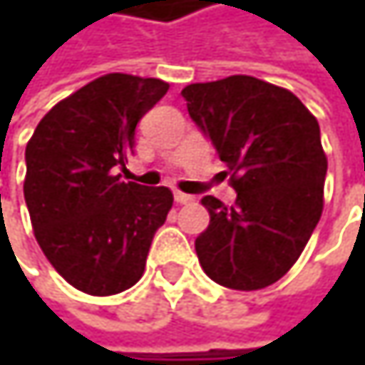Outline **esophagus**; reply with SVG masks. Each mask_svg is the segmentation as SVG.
<instances>
[{
    "label": "esophagus",
    "instance_id": "34e87169",
    "mask_svg": "<svg viewBox=\"0 0 365 365\" xmlns=\"http://www.w3.org/2000/svg\"><path fill=\"white\" fill-rule=\"evenodd\" d=\"M173 196H175V202H180V205L194 202V196H190V194H183V192H180V190H175V192H173Z\"/></svg>",
    "mask_w": 365,
    "mask_h": 365
}]
</instances>
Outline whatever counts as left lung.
Listing matches in <instances>:
<instances>
[{"label": "left lung", "mask_w": 365, "mask_h": 365, "mask_svg": "<svg viewBox=\"0 0 365 365\" xmlns=\"http://www.w3.org/2000/svg\"><path fill=\"white\" fill-rule=\"evenodd\" d=\"M182 97L237 190L232 207L200 200L209 226L194 243L198 262L224 287H268L300 257L324 211L319 122L294 93L252 76L190 84Z\"/></svg>", "instance_id": "left-lung-1"}]
</instances>
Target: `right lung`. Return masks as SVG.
I'll list each match as a JSON object with an SVG mask.
<instances>
[{"instance_id": "obj_1", "label": "right lung", "mask_w": 365, "mask_h": 365, "mask_svg": "<svg viewBox=\"0 0 365 365\" xmlns=\"http://www.w3.org/2000/svg\"><path fill=\"white\" fill-rule=\"evenodd\" d=\"M169 91L156 78L108 73L56 103L25 150V202L48 262L76 289L133 287L173 207L169 187L124 182L137 122Z\"/></svg>"}]
</instances>
